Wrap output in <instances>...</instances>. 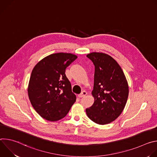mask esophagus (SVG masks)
Listing matches in <instances>:
<instances>
[{"mask_svg": "<svg viewBox=\"0 0 157 157\" xmlns=\"http://www.w3.org/2000/svg\"><path fill=\"white\" fill-rule=\"evenodd\" d=\"M87 94V93L86 92V91H83L81 94H78V98H83V97H84Z\"/></svg>", "mask_w": 157, "mask_h": 157, "instance_id": "obj_1", "label": "esophagus"}]
</instances>
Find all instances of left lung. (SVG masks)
I'll return each instance as SVG.
<instances>
[{
	"label": "left lung",
	"instance_id": "left-lung-1",
	"mask_svg": "<svg viewBox=\"0 0 157 157\" xmlns=\"http://www.w3.org/2000/svg\"><path fill=\"white\" fill-rule=\"evenodd\" d=\"M94 66L93 105L86 109L94 122L104 125L116 120L123 111L128 96L125 76L117 62L109 55L93 52L86 56Z\"/></svg>",
	"mask_w": 157,
	"mask_h": 157
}]
</instances>
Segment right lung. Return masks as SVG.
I'll list each match as a JSON object with an SVG mask.
<instances>
[{"label": "right lung", "mask_w": 157, "mask_h": 157, "mask_svg": "<svg viewBox=\"0 0 157 157\" xmlns=\"http://www.w3.org/2000/svg\"><path fill=\"white\" fill-rule=\"evenodd\" d=\"M77 58L71 53H54L42 59L33 68L28 94L33 107L43 119L50 121L63 119L75 102L76 97L65 71Z\"/></svg>", "instance_id": "add662e5"}]
</instances>
